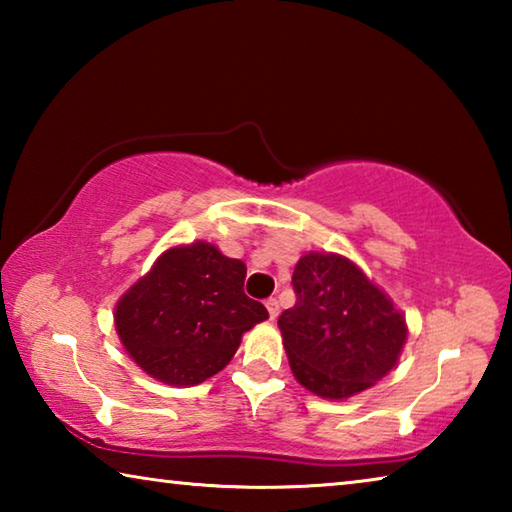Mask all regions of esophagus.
Wrapping results in <instances>:
<instances>
[{
    "label": "esophagus",
    "instance_id": "obj_1",
    "mask_svg": "<svg viewBox=\"0 0 512 512\" xmlns=\"http://www.w3.org/2000/svg\"><path fill=\"white\" fill-rule=\"evenodd\" d=\"M266 309H268V316H271V320H275L277 314H280V305H277L275 298L266 300Z\"/></svg>",
    "mask_w": 512,
    "mask_h": 512
}]
</instances>
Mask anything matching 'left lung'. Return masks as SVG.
<instances>
[{
    "label": "left lung",
    "mask_w": 512,
    "mask_h": 512,
    "mask_svg": "<svg viewBox=\"0 0 512 512\" xmlns=\"http://www.w3.org/2000/svg\"><path fill=\"white\" fill-rule=\"evenodd\" d=\"M291 284L296 305L282 311L277 327L302 386L343 400L391 372L406 341V323L359 266L339 255L309 253Z\"/></svg>",
    "instance_id": "obj_1"
}]
</instances>
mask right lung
<instances>
[{"label": "right lung", "mask_w": 512, "mask_h": 512, "mask_svg": "<svg viewBox=\"0 0 512 512\" xmlns=\"http://www.w3.org/2000/svg\"><path fill=\"white\" fill-rule=\"evenodd\" d=\"M246 266L203 241L171 248L119 300L115 325L131 359L171 386H194L228 366L241 334L268 318L244 293Z\"/></svg>", "instance_id": "obj_1"}]
</instances>
